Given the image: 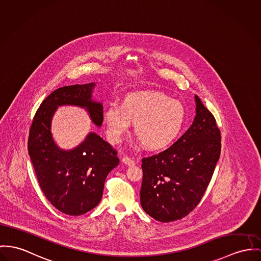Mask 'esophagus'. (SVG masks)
<instances>
[{
	"instance_id": "obj_1",
	"label": "esophagus",
	"mask_w": 261,
	"mask_h": 261,
	"mask_svg": "<svg viewBox=\"0 0 261 261\" xmlns=\"http://www.w3.org/2000/svg\"><path fill=\"white\" fill-rule=\"evenodd\" d=\"M122 162H123L125 165H127V166H134V165H135V161L132 160V159L129 158V157H124V158L122 159Z\"/></svg>"
}]
</instances>
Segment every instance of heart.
I'll use <instances>...</instances> for the list:
<instances>
[{"instance_id":"heart-1","label":"heart","mask_w":261,"mask_h":261,"mask_svg":"<svg viewBox=\"0 0 261 261\" xmlns=\"http://www.w3.org/2000/svg\"><path fill=\"white\" fill-rule=\"evenodd\" d=\"M103 120L112 142H120L131 123H135L137 137L149 149L158 150L179 137L186 121V109L180 101L161 92H134L128 94L122 104L111 102L104 111Z\"/></svg>"}]
</instances>
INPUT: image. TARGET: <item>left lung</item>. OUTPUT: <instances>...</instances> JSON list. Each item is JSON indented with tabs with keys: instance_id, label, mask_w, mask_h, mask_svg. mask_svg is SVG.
<instances>
[{
	"instance_id": "obj_1",
	"label": "left lung",
	"mask_w": 261,
	"mask_h": 261,
	"mask_svg": "<svg viewBox=\"0 0 261 261\" xmlns=\"http://www.w3.org/2000/svg\"><path fill=\"white\" fill-rule=\"evenodd\" d=\"M196 117L170 148L143 158L141 205L161 222L188 216L201 201L221 155V132L214 115L195 95Z\"/></svg>"
}]
</instances>
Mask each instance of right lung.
I'll use <instances>...</instances> for the list:
<instances>
[{
    "instance_id": "right-lung-1",
    "label": "right lung",
    "mask_w": 261,
    "mask_h": 261,
    "mask_svg": "<svg viewBox=\"0 0 261 261\" xmlns=\"http://www.w3.org/2000/svg\"><path fill=\"white\" fill-rule=\"evenodd\" d=\"M95 85L90 82L55 90L40 104L30 129L29 155L40 189L56 208L68 216H81L100 202L105 179L119 164L117 152L94 132L70 150L60 148L53 137L51 121L63 105L84 108L101 127L103 106L92 99Z\"/></svg>"
}]
</instances>
